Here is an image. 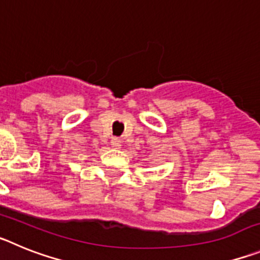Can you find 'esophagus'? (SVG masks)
<instances>
[{
  "mask_svg": "<svg viewBox=\"0 0 260 260\" xmlns=\"http://www.w3.org/2000/svg\"><path fill=\"white\" fill-rule=\"evenodd\" d=\"M121 143H122L121 139L117 137H113L112 138V141H110V146L113 147V148H119V147H121Z\"/></svg>",
  "mask_w": 260,
  "mask_h": 260,
  "instance_id": "1",
  "label": "esophagus"
}]
</instances>
